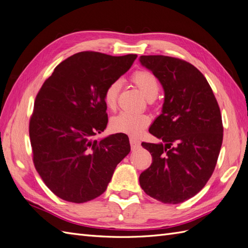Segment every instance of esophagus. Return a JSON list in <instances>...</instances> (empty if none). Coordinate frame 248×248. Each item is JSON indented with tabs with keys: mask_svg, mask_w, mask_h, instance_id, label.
Listing matches in <instances>:
<instances>
[{
	"mask_svg": "<svg viewBox=\"0 0 248 248\" xmlns=\"http://www.w3.org/2000/svg\"><path fill=\"white\" fill-rule=\"evenodd\" d=\"M129 142H130V146H131V149H132V150L138 149L139 147H140V145H141L140 141H139L138 139H136V138H134V137H130V138H129Z\"/></svg>",
	"mask_w": 248,
	"mask_h": 248,
	"instance_id": "obj_1",
	"label": "esophagus"
}]
</instances>
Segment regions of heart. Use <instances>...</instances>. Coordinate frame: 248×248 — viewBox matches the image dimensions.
I'll return each instance as SVG.
<instances>
[{
    "mask_svg": "<svg viewBox=\"0 0 248 248\" xmlns=\"http://www.w3.org/2000/svg\"><path fill=\"white\" fill-rule=\"evenodd\" d=\"M131 81L141 90L148 100H153L159 93V83L155 77L148 71H136L131 77ZM121 88L120 81H113L104 92V103L107 108L113 110L117 107L118 94ZM150 119L145 113L120 112L110 120V128L116 132L130 136H139L148 126Z\"/></svg>",
    "mask_w": 248,
    "mask_h": 248,
    "instance_id": "b5f03b06",
    "label": "heart"
}]
</instances>
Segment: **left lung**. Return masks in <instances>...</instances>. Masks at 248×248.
<instances>
[{
    "mask_svg": "<svg viewBox=\"0 0 248 248\" xmlns=\"http://www.w3.org/2000/svg\"><path fill=\"white\" fill-rule=\"evenodd\" d=\"M164 89L162 113L149 128L161 143H142L153 163L139 181L148 196L178 204L196 196L213 174L223 141L220 107L194 65L166 56H141Z\"/></svg>",
    "mask_w": 248,
    "mask_h": 248,
    "instance_id": "obj_1",
    "label": "left lung"
}]
</instances>
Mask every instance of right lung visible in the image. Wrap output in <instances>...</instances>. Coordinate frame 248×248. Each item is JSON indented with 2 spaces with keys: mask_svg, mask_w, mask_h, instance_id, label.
I'll return each mask as SVG.
<instances>
[{
  "mask_svg": "<svg viewBox=\"0 0 248 248\" xmlns=\"http://www.w3.org/2000/svg\"><path fill=\"white\" fill-rule=\"evenodd\" d=\"M137 54L112 57L83 51L54 68L34 101L29 122L33 164L54 195L84 203L106 190L117 165L130 152L124 134L93 140L108 122L104 92Z\"/></svg>",
  "mask_w": 248,
  "mask_h": 248,
  "instance_id": "obj_1",
  "label": "right lung"
}]
</instances>
